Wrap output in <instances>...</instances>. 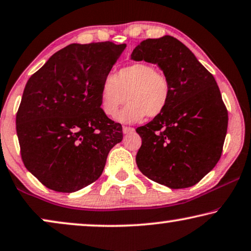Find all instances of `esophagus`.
<instances>
[{"label":"esophagus","mask_w":251,"mask_h":251,"mask_svg":"<svg viewBox=\"0 0 251 251\" xmlns=\"http://www.w3.org/2000/svg\"><path fill=\"white\" fill-rule=\"evenodd\" d=\"M134 130L135 129H134L133 127H127V126L123 127V132H124V134H130V133H133Z\"/></svg>","instance_id":"obj_1"}]
</instances>
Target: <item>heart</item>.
<instances>
[{
	"label": "heart",
	"mask_w": 251,
	"mask_h": 251,
	"mask_svg": "<svg viewBox=\"0 0 251 251\" xmlns=\"http://www.w3.org/2000/svg\"><path fill=\"white\" fill-rule=\"evenodd\" d=\"M129 103L116 115V119L124 124L141 122L146 116L156 117L167 107L171 98V84L164 73L153 65L135 62L126 66L117 75H108L100 86V105L109 117L126 100Z\"/></svg>",
	"instance_id": "1"
}]
</instances>
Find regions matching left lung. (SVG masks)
I'll return each instance as SVG.
<instances>
[{"label":"left lung","instance_id":"1","mask_svg":"<svg viewBox=\"0 0 251 251\" xmlns=\"http://www.w3.org/2000/svg\"><path fill=\"white\" fill-rule=\"evenodd\" d=\"M130 59L158 65L171 84L165 110L136 128L142 139L137 167L171 189L193 186L220 160L226 136L227 110L216 80L169 35L141 42Z\"/></svg>","mask_w":251,"mask_h":251}]
</instances>
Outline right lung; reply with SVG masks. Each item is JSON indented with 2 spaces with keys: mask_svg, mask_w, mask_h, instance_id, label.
<instances>
[{
  "mask_svg": "<svg viewBox=\"0 0 251 251\" xmlns=\"http://www.w3.org/2000/svg\"><path fill=\"white\" fill-rule=\"evenodd\" d=\"M126 44H70L28 79L17 112L21 158L47 188L72 193L100 177L123 128L102 111L100 86Z\"/></svg>",
  "mask_w": 251,
  "mask_h": 251,
  "instance_id": "add662e5",
  "label": "right lung"
}]
</instances>
